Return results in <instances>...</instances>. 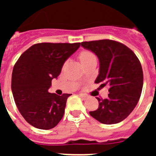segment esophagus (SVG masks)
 Instances as JSON below:
<instances>
[{
	"instance_id": "1",
	"label": "esophagus",
	"mask_w": 156,
	"mask_h": 156,
	"mask_svg": "<svg viewBox=\"0 0 156 156\" xmlns=\"http://www.w3.org/2000/svg\"><path fill=\"white\" fill-rule=\"evenodd\" d=\"M80 96L83 100H86V99L88 98V95L85 94H80Z\"/></svg>"
}]
</instances>
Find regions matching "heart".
<instances>
[{"label": "heart", "mask_w": 156, "mask_h": 156, "mask_svg": "<svg viewBox=\"0 0 156 156\" xmlns=\"http://www.w3.org/2000/svg\"><path fill=\"white\" fill-rule=\"evenodd\" d=\"M95 58L94 55L92 52L89 51H81L79 55V58L81 62H85L90 60V59Z\"/></svg>", "instance_id": "1"}]
</instances>
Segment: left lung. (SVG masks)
<instances>
[{"mask_svg": "<svg viewBox=\"0 0 156 156\" xmlns=\"http://www.w3.org/2000/svg\"><path fill=\"white\" fill-rule=\"evenodd\" d=\"M98 56L99 74L95 83L108 87V98L99 101L98 108L89 113L101 123L115 124L125 119L134 109L143 87V71L133 51L122 43L99 40L81 43Z\"/></svg>", "mask_w": 156, "mask_h": 156, "instance_id": "left-lung-1", "label": "left lung"}]
</instances>
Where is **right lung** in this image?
Returning <instances> with one entry per match:
<instances>
[{
    "instance_id": "obj_1",
    "label": "right lung",
    "mask_w": 156,
    "mask_h": 156,
    "mask_svg": "<svg viewBox=\"0 0 156 156\" xmlns=\"http://www.w3.org/2000/svg\"><path fill=\"white\" fill-rule=\"evenodd\" d=\"M80 46V43H40L23 52L14 66L12 90L21 115L30 125L50 129L62 119L66 101L48 92L51 80L57 78L63 64Z\"/></svg>"
}]
</instances>
